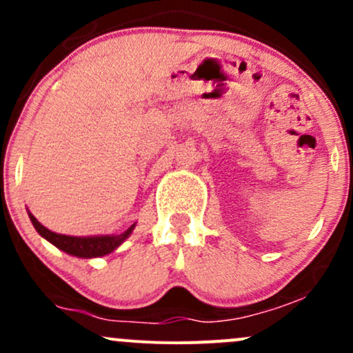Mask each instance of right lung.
I'll return each instance as SVG.
<instances>
[{
	"instance_id": "add662e5",
	"label": "right lung",
	"mask_w": 353,
	"mask_h": 353,
	"mask_svg": "<svg viewBox=\"0 0 353 353\" xmlns=\"http://www.w3.org/2000/svg\"><path fill=\"white\" fill-rule=\"evenodd\" d=\"M31 222H33L34 229L38 230L39 236H43L46 241H50L52 245H56L58 249L64 250L66 254L76 255V257H101V255H106L112 250L117 249L125 239L129 237V234L132 232L136 224H132L128 230H124L123 234H117V236H94V237H72V236H63V234L51 232L50 229H46L38 222L33 214H30Z\"/></svg>"
}]
</instances>
